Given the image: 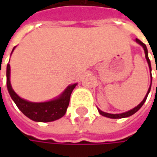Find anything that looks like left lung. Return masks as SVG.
Instances as JSON below:
<instances>
[{
    "mask_svg": "<svg viewBox=\"0 0 157 157\" xmlns=\"http://www.w3.org/2000/svg\"><path fill=\"white\" fill-rule=\"evenodd\" d=\"M136 41L139 44H141V45L143 47V49H144V52H145V57H146V59H147V61H148V66H149V68L151 70V64H150V60H149V58H148V49H147V47L145 45V44H143L141 40L137 39L136 38ZM151 78H152V76H151ZM150 87H151V85H150ZM150 87L148 89V93L146 94V96H145V98L143 99L142 102L139 104V105L136 106L135 108H133V109H131L129 111L126 112V113H118V114H113V113H105V112H102L100 111V109H98L99 110V113H100L101 115H103V116H105V117H107V118H111V119H121V118H125V117H128V116H131V115H133L134 113H136V112L138 111L141 107L142 106V105L144 104V102L146 101L147 100V97H148V93H149V91H150Z\"/></svg>",
    "mask_w": 157,
    "mask_h": 157,
    "instance_id": "1",
    "label": "left lung"
}]
</instances>
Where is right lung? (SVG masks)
Wrapping results in <instances>:
<instances>
[{"instance_id": "obj_1", "label": "right lung", "mask_w": 157, "mask_h": 157, "mask_svg": "<svg viewBox=\"0 0 157 157\" xmlns=\"http://www.w3.org/2000/svg\"><path fill=\"white\" fill-rule=\"evenodd\" d=\"M9 77H10V65L9 63H8L7 86L12 100L15 101V105H17V107L21 110L24 115H26L28 118H29L34 121H39V122H50L63 117L65 114V112L69 105L70 97L71 92L77 86V84L69 86L63 94L60 95V97L56 100H51L48 102L35 103L21 99L15 94L11 86Z\"/></svg>"}]
</instances>
